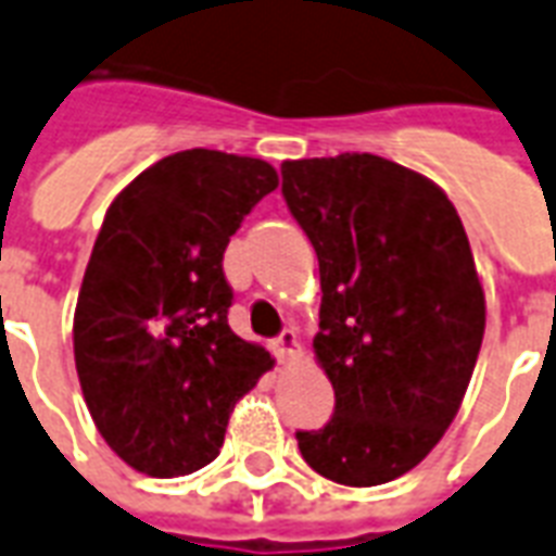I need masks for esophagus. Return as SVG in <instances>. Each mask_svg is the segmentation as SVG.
I'll list each match as a JSON object with an SVG mask.
<instances>
[{"label": "esophagus", "mask_w": 556, "mask_h": 556, "mask_svg": "<svg viewBox=\"0 0 556 556\" xmlns=\"http://www.w3.org/2000/svg\"><path fill=\"white\" fill-rule=\"evenodd\" d=\"M275 354H278V359H283V363H290V359H295V356L301 354V342L299 337H295V330H283L281 337L275 339Z\"/></svg>", "instance_id": "34e87169"}]
</instances>
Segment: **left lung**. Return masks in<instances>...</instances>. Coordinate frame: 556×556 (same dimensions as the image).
<instances>
[{
	"mask_svg": "<svg viewBox=\"0 0 556 556\" xmlns=\"http://www.w3.org/2000/svg\"><path fill=\"white\" fill-rule=\"evenodd\" d=\"M281 176L316 249L313 351L337 391L299 450L325 479L377 488L432 453L470 386L484 339L470 240L432 179L374 153L295 159Z\"/></svg>",
	"mask_w": 556,
	"mask_h": 556,
	"instance_id": "left-lung-1",
	"label": "left lung"
}]
</instances>
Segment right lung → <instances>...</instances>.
Listing matches in <instances>:
<instances>
[{"mask_svg":"<svg viewBox=\"0 0 556 556\" xmlns=\"http://www.w3.org/2000/svg\"><path fill=\"white\" fill-rule=\"evenodd\" d=\"M278 174L193 148L141 170L106 208L75 307V368L110 450L174 479L219 455L235 403L275 365L229 327L223 252Z\"/></svg>","mask_w":556,"mask_h":556,"instance_id":"right-lung-1","label":"right lung"}]
</instances>
